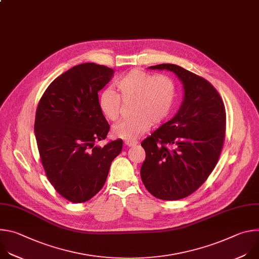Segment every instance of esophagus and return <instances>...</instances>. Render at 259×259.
<instances>
[{
  "label": "esophagus",
  "mask_w": 259,
  "mask_h": 259,
  "mask_svg": "<svg viewBox=\"0 0 259 259\" xmlns=\"http://www.w3.org/2000/svg\"><path fill=\"white\" fill-rule=\"evenodd\" d=\"M124 143H125L126 146H133V145L137 144L138 141H137V140H125Z\"/></svg>",
  "instance_id": "1"
}]
</instances>
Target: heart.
<instances>
[{"label": "heart", "mask_w": 259, "mask_h": 259, "mask_svg": "<svg viewBox=\"0 0 259 259\" xmlns=\"http://www.w3.org/2000/svg\"><path fill=\"white\" fill-rule=\"evenodd\" d=\"M117 92L105 89L99 96L98 104L106 120H119L123 102L130 103V119L118 123L113 128L115 137L135 140L154 125L164 123L172 114L176 98L177 86L172 77L166 73L147 72L132 69L116 82Z\"/></svg>", "instance_id": "heart-1"}]
</instances>
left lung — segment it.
<instances>
[{
	"instance_id": "8db88e82",
	"label": "left lung",
	"mask_w": 259,
	"mask_h": 259,
	"mask_svg": "<svg viewBox=\"0 0 259 259\" xmlns=\"http://www.w3.org/2000/svg\"><path fill=\"white\" fill-rule=\"evenodd\" d=\"M150 68L176 73L184 87V99L176 116L141 142L145 160L140 176L154 197L180 200L202 186L219 160L226 138V107L203 77L171 63Z\"/></svg>"
}]
</instances>
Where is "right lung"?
<instances>
[{
  "label": "right lung",
  "instance_id": "right-lung-1",
  "mask_svg": "<svg viewBox=\"0 0 259 259\" xmlns=\"http://www.w3.org/2000/svg\"><path fill=\"white\" fill-rule=\"evenodd\" d=\"M113 73L92 62L73 66L48 86L36 107L34 133L46 176L72 203H84L102 189L110 164L122 151V139L94 145L109 131L98 92Z\"/></svg>",
  "mask_w": 259,
  "mask_h": 259
}]
</instances>
